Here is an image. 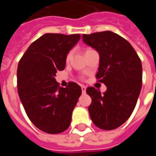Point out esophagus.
I'll return each mask as SVG.
<instances>
[{"label":"esophagus","instance_id":"1","mask_svg":"<svg viewBox=\"0 0 156 156\" xmlns=\"http://www.w3.org/2000/svg\"><path fill=\"white\" fill-rule=\"evenodd\" d=\"M81 88H82V93H83V94H85V93H86V87H85V86H82Z\"/></svg>","mask_w":156,"mask_h":156}]
</instances>
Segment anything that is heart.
I'll return each instance as SVG.
<instances>
[{"label": "heart", "mask_w": 156, "mask_h": 156, "mask_svg": "<svg viewBox=\"0 0 156 156\" xmlns=\"http://www.w3.org/2000/svg\"><path fill=\"white\" fill-rule=\"evenodd\" d=\"M88 50H90V49H87L86 51H88ZM71 58H72V51H69L68 54H67V56H66V61L69 62L70 61V59H71Z\"/></svg>", "instance_id": "obj_1"}]
</instances>
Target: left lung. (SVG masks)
<instances>
[{
    "mask_svg": "<svg viewBox=\"0 0 156 156\" xmlns=\"http://www.w3.org/2000/svg\"><path fill=\"white\" fill-rule=\"evenodd\" d=\"M83 41L99 54L96 78L107 90L94 87L86 92L92 98L88 112L94 124L112 130L124 124L134 111L142 86V64L130 43L110 31L83 34Z\"/></svg>",
    "mask_w": 156,
    "mask_h": 156,
    "instance_id": "obj_1",
    "label": "left lung"
}]
</instances>
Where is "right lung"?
Listing matches in <instances>:
<instances>
[{
	"instance_id": "right-lung-1",
	"label": "right lung",
	"mask_w": 156,
	"mask_h": 156,
	"mask_svg": "<svg viewBox=\"0 0 156 156\" xmlns=\"http://www.w3.org/2000/svg\"><path fill=\"white\" fill-rule=\"evenodd\" d=\"M80 34L46 33L33 41L19 61L17 90L27 115L39 129L60 134L70 125L73 110L82 94L70 82L59 87L55 76L65 68L66 56Z\"/></svg>"
}]
</instances>
